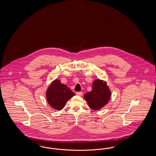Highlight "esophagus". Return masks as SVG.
Instances as JSON below:
<instances>
[{"label":"esophagus","mask_w":156,"mask_h":156,"mask_svg":"<svg viewBox=\"0 0 156 156\" xmlns=\"http://www.w3.org/2000/svg\"><path fill=\"white\" fill-rule=\"evenodd\" d=\"M76 95H82L83 94V92H82V91H77L76 93Z\"/></svg>","instance_id":"34e87169"}]
</instances>
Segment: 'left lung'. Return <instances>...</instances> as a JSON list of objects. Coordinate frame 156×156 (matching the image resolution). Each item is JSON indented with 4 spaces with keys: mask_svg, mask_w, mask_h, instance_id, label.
<instances>
[{
    "mask_svg": "<svg viewBox=\"0 0 156 156\" xmlns=\"http://www.w3.org/2000/svg\"><path fill=\"white\" fill-rule=\"evenodd\" d=\"M111 91L104 80H96L93 83L92 90L84 95V98L91 109L97 110L108 103Z\"/></svg>",
    "mask_w": 156,
    "mask_h": 156,
    "instance_id": "obj_1",
    "label": "left lung"
}]
</instances>
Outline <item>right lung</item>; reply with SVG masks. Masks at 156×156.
Returning <instances> with one entry per match:
<instances>
[{
  "instance_id": "obj_1",
  "label": "right lung",
  "mask_w": 156,
  "mask_h": 156,
  "mask_svg": "<svg viewBox=\"0 0 156 156\" xmlns=\"http://www.w3.org/2000/svg\"><path fill=\"white\" fill-rule=\"evenodd\" d=\"M75 94L66 85L58 80H54L46 91V98L48 104L57 110H61L66 102Z\"/></svg>"
}]
</instances>
